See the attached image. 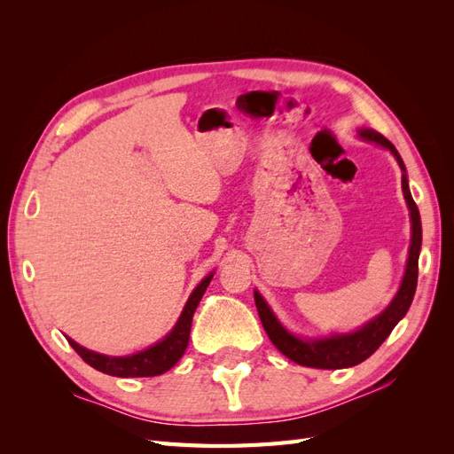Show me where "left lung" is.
<instances>
[{
    "label": "left lung",
    "mask_w": 454,
    "mask_h": 454,
    "mask_svg": "<svg viewBox=\"0 0 454 454\" xmlns=\"http://www.w3.org/2000/svg\"><path fill=\"white\" fill-rule=\"evenodd\" d=\"M360 136L369 142H375L382 147L390 149L392 155L397 159L400 168L403 170L402 187H403V195H405V200H407L409 210H411V223H413V237H411L405 277H403L400 292H397V295L394 297L390 307L382 314H379L375 320H371L367 325H364L360 332H354L348 335H333V337L320 339V340H301V339L294 337L292 333H287L282 327V324L277 320V316H274L270 312V309L267 307L263 297L255 292L254 299H255L259 318H261V324H263V327H265L269 339L272 340V345L277 347L286 356V358H290L292 362H295L299 365H305V367L342 369V367L358 365L364 360H367L369 356L382 345L384 339L392 333L395 324L407 314L411 303H413L415 290H417L422 227H420L419 208H417V204H415L413 197H411V191H409L405 164H403L400 153H397V149L394 147V144L384 138L382 134L371 130V129H365L360 132Z\"/></svg>",
    "instance_id": "obj_1"
}]
</instances>
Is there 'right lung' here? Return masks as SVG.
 I'll use <instances>...</instances> for the list:
<instances>
[{
  "mask_svg": "<svg viewBox=\"0 0 454 454\" xmlns=\"http://www.w3.org/2000/svg\"><path fill=\"white\" fill-rule=\"evenodd\" d=\"M212 277L214 274H208V277H206L195 287V292L191 294L187 305L180 316V320H177L172 332L160 342H157L155 347H151L144 352L125 356V358H112V356L96 354L83 347H79L77 342L72 339H67V342H70L72 348L90 367L102 371V373H106V375H112V377H157V375L167 373V371L170 367H174L177 364V360L182 358L185 348H187L193 314H195Z\"/></svg>",
  "mask_w": 454,
  "mask_h": 454,
  "instance_id": "obj_1",
  "label": "right lung"
}]
</instances>
